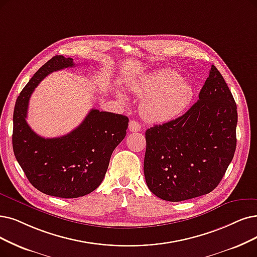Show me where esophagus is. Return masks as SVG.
Listing matches in <instances>:
<instances>
[{"instance_id": "obj_1", "label": "esophagus", "mask_w": 257, "mask_h": 257, "mask_svg": "<svg viewBox=\"0 0 257 257\" xmlns=\"http://www.w3.org/2000/svg\"><path fill=\"white\" fill-rule=\"evenodd\" d=\"M128 130L131 132H139L141 130V124L138 121L131 120L128 123Z\"/></svg>"}]
</instances>
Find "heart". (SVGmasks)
<instances>
[{"mask_svg": "<svg viewBox=\"0 0 257 257\" xmlns=\"http://www.w3.org/2000/svg\"><path fill=\"white\" fill-rule=\"evenodd\" d=\"M130 89L143 98L141 114L148 121L162 123L178 117L193 99V87L173 69H161L132 84ZM118 99L126 98L119 94Z\"/></svg>", "mask_w": 257, "mask_h": 257, "instance_id": "heart-1", "label": "heart"}]
</instances>
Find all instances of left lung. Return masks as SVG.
<instances>
[{
	"mask_svg": "<svg viewBox=\"0 0 257 257\" xmlns=\"http://www.w3.org/2000/svg\"><path fill=\"white\" fill-rule=\"evenodd\" d=\"M236 125L234 98L212 65L196 103L175 120L146 132L143 169L150 191L174 202L212 192L233 159Z\"/></svg>",
	"mask_w": 257,
	"mask_h": 257,
	"instance_id": "left-lung-1",
	"label": "left lung"
}]
</instances>
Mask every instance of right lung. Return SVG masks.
<instances>
[{
  "instance_id": "right-lung-1",
  "label": "right lung",
  "mask_w": 257,
  "mask_h": 257,
  "mask_svg": "<svg viewBox=\"0 0 257 257\" xmlns=\"http://www.w3.org/2000/svg\"><path fill=\"white\" fill-rule=\"evenodd\" d=\"M73 66L71 58H51L22 89L14 110L13 148L19 164L37 190L60 198L84 196L100 186L128 125L125 116L93 108L62 137L43 138L29 127L28 102L35 88L53 71Z\"/></svg>"
}]
</instances>
